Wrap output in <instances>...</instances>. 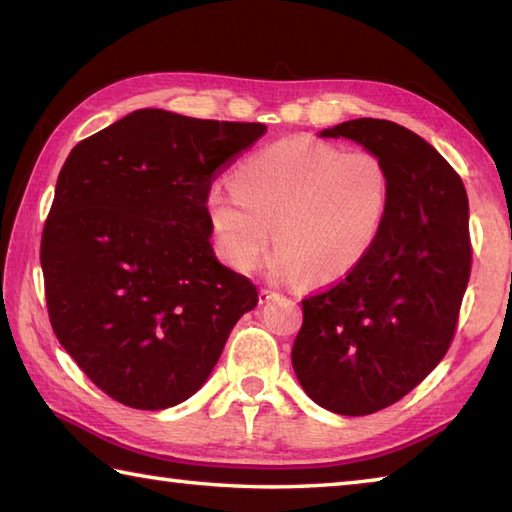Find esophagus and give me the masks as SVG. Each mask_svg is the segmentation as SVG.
I'll use <instances>...</instances> for the list:
<instances>
[{
    "label": "esophagus",
    "instance_id": "obj_1",
    "mask_svg": "<svg viewBox=\"0 0 512 512\" xmlns=\"http://www.w3.org/2000/svg\"><path fill=\"white\" fill-rule=\"evenodd\" d=\"M279 295H277V290H273V288H268V286H264L262 290H259V301L262 303H268L270 299H277Z\"/></svg>",
    "mask_w": 512,
    "mask_h": 512
}]
</instances>
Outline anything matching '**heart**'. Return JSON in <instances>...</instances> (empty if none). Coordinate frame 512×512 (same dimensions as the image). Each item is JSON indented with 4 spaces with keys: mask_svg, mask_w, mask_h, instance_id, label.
Masks as SVG:
<instances>
[{
    "mask_svg": "<svg viewBox=\"0 0 512 512\" xmlns=\"http://www.w3.org/2000/svg\"><path fill=\"white\" fill-rule=\"evenodd\" d=\"M389 195V169L374 151L284 138L237 165L233 189L215 184L206 206L233 268H255L275 226V273L330 284L374 248Z\"/></svg>",
    "mask_w": 512,
    "mask_h": 512,
    "instance_id": "b5f03b06",
    "label": "heart"
}]
</instances>
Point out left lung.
<instances>
[{
    "instance_id": "obj_1",
    "label": "left lung",
    "mask_w": 512,
    "mask_h": 512,
    "mask_svg": "<svg viewBox=\"0 0 512 512\" xmlns=\"http://www.w3.org/2000/svg\"><path fill=\"white\" fill-rule=\"evenodd\" d=\"M321 136L383 158L391 195L369 255L301 301L292 367L317 405L367 416L407 396L451 347L471 277L469 198L449 162L407 127L356 118Z\"/></svg>"
}]
</instances>
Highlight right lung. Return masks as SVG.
Here are the masks:
<instances>
[{
  "label": "right lung",
  "instance_id": "obj_1",
  "mask_svg": "<svg viewBox=\"0 0 512 512\" xmlns=\"http://www.w3.org/2000/svg\"><path fill=\"white\" fill-rule=\"evenodd\" d=\"M264 132L138 110L70 151L41 235L48 317L110 398L147 411L187 400L257 306L253 281L213 255L206 200Z\"/></svg>",
  "mask_w": 512,
  "mask_h": 512
}]
</instances>
